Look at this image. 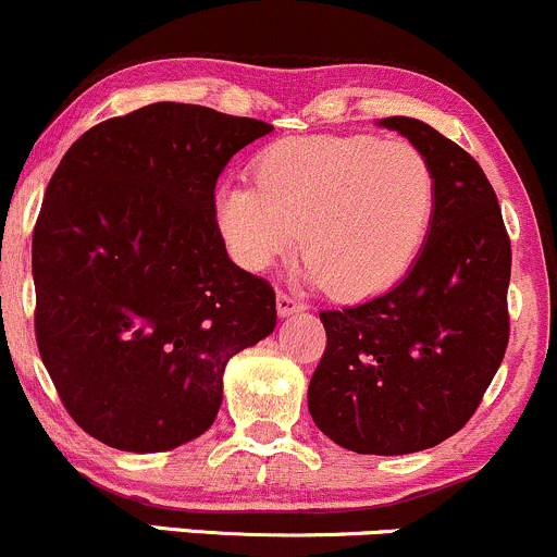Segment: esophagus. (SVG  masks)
<instances>
[{"label":"esophagus","mask_w":557,"mask_h":557,"mask_svg":"<svg viewBox=\"0 0 557 557\" xmlns=\"http://www.w3.org/2000/svg\"><path fill=\"white\" fill-rule=\"evenodd\" d=\"M305 307H307V305L299 302V299L292 297V294H286V292H278V294H276V310H278L281 318L294 315V312H302Z\"/></svg>","instance_id":"1"}]
</instances>
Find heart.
<instances>
[{
    "instance_id": "1",
    "label": "heart",
    "mask_w": 557,
    "mask_h": 557,
    "mask_svg": "<svg viewBox=\"0 0 557 557\" xmlns=\"http://www.w3.org/2000/svg\"><path fill=\"white\" fill-rule=\"evenodd\" d=\"M250 169L252 187H221L213 215L228 255L252 273L302 242L307 278L344 299L372 297L407 276L433 224V166L407 140L281 137Z\"/></svg>"
}]
</instances>
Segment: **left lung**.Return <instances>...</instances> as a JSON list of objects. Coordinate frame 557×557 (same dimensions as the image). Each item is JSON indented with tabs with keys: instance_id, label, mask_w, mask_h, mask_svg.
I'll return each mask as SVG.
<instances>
[{
	"instance_id": "left-lung-1",
	"label": "left lung",
	"mask_w": 557,
	"mask_h": 557,
	"mask_svg": "<svg viewBox=\"0 0 557 557\" xmlns=\"http://www.w3.org/2000/svg\"><path fill=\"white\" fill-rule=\"evenodd\" d=\"M430 161L435 211L422 252L391 292L323 310L329 346L307 407L333 443L401 456L459 433L508 346L511 239L472 156L411 116H385Z\"/></svg>"
}]
</instances>
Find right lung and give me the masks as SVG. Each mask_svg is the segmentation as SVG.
Wrapping results in <instances>:
<instances>
[{
  "instance_id": "right-lung-1",
  "label": "right lung",
  "mask_w": 557,
  "mask_h": 557,
  "mask_svg": "<svg viewBox=\"0 0 557 557\" xmlns=\"http://www.w3.org/2000/svg\"><path fill=\"white\" fill-rule=\"evenodd\" d=\"M271 124L161 101L72 143L33 228L36 342L64 409L133 454L211 428L224 370L276 329L271 284L228 260L213 189Z\"/></svg>"
}]
</instances>
